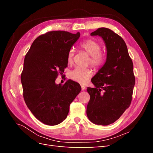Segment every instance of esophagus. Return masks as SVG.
Here are the masks:
<instances>
[{"instance_id":"1","label":"esophagus","mask_w":153,"mask_h":153,"mask_svg":"<svg viewBox=\"0 0 153 153\" xmlns=\"http://www.w3.org/2000/svg\"><path fill=\"white\" fill-rule=\"evenodd\" d=\"M81 88H82V91H84L85 89V86L84 85H81Z\"/></svg>"}]
</instances>
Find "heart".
<instances>
[{
    "instance_id": "obj_1",
    "label": "heart",
    "mask_w": 153,
    "mask_h": 153,
    "mask_svg": "<svg viewBox=\"0 0 153 153\" xmlns=\"http://www.w3.org/2000/svg\"><path fill=\"white\" fill-rule=\"evenodd\" d=\"M81 48L90 55L89 63L92 66L98 68L101 66L105 61V55L101 51V45L93 39H87L80 45ZM75 52L73 49L69 50L67 55L68 63H72ZM92 76V71L89 68L76 67L70 72V76L73 80L81 84H85Z\"/></svg>"
}]
</instances>
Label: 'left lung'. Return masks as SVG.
<instances>
[{"instance_id": "obj_1", "label": "left lung", "mask_w": 153, "mask_h": 153, "mask_svg": "<svg viewBox=\"0 0 153 153\" xmlns=\"http://www.w3.org/2000/svg\"><path fill=\"white\" fill-rule=\"evenodd\" d=\"M91 36H99L106 47V60L91 82L95 88L87 87L90 100L87 115L98 125L114 123L129 106L135 78L133 64L126 45L121 36L108 28L101 27Z\"/></svg>"}]
</instances>
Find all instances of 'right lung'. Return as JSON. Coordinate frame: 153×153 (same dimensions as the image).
Here are the masks:
<instances>
[{"label": "right lung", "instance_id": "obj_1", "mask_svg": "<svg viewBox=\"0 0 153 153\" xmlns=\"http://www.w3.org/2000/svg\"><path fill=\"white\" fill-rule=\"evenodd\" d=\"M80 34L50 31L38 37L27 53L21 75L27 107L39 121L54 126L65 119L69 105L81 91L78 83L68 80L55 84L68 66L67 55Z\"/></svg>", "mask_w": 153, "mask_h": 153}]
</instances>
